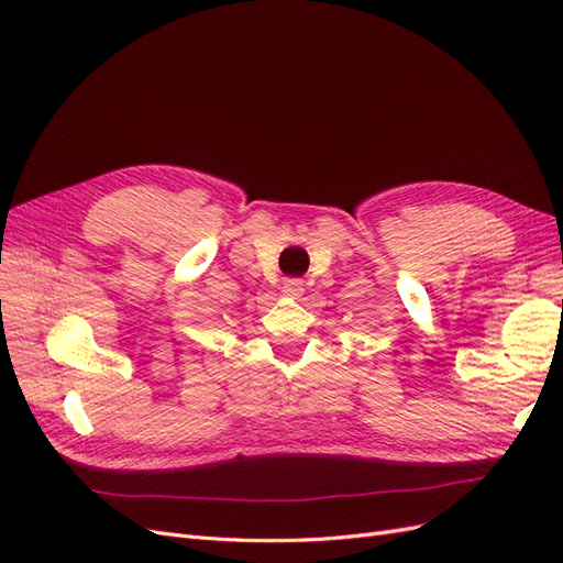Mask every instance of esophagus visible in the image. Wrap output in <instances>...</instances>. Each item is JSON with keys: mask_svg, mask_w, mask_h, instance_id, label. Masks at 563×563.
Segmentation results:
<instances>
[{"mask_svg": "<svg viewBox=\"0 0 563 563\" xmlns=\"http://www.w3.org/2000/svg\"><path fill=\"white\" fill-rule=\"evenodd\" d=\"M302 291H305L302 279H286L282 286V294L288 298H298V296H302Z\"/></svg>", "mask_w": 563, "mask_h": 563, "instance_id": "obj_1", "label": "esophagus"}]
</instances>
